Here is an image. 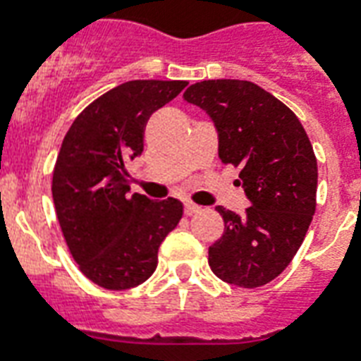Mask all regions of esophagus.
<instances>
[{"instance_id": "obj_1", "label": "esophagus", "mask_w": 361, "mask_h": 361, "mask_svg": "<svg viewBox=\"0 0 361 361\" xmlns=\"http://www.w3.org/2000/svg\"><path fill=\"white\" fill-rule=\"evenodd\" d=\"M200 209H202V208H200V206H197V204L185 202V208H183V212H185V215H189V217H191V215L198 214Z\"/></svg>"}]
</instances>
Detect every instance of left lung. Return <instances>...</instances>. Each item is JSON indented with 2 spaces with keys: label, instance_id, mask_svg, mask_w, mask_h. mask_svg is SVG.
Segmentation results:
<instances>
[{
  "label": "left lung",
  "instance_id": "8db88e82",
  "mask_svg": "<svg viewBox=\"0 0 361 361\" xmlns=\"http://www.w3.org/2000/svg\"><path fill=\"white\" fill-rule=\"evenodd\" d=\"M212 118L219 159L240 166L251 208L217 206L225 232L208 251L219 279L257 288L285 271L317 208V157L303 125L286 104L247 80H204L183 93Z\"/></svg>",
  "mask_w": 361,
  "mask_h": 361
}]
</instances>
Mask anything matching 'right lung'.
<instances>
[{
    "label": "right lung",
    "mask_w": 361,
    "mask_h": 361,
    "mask_svg": "<svg viewBox=\"0 0 361 361\" xmlns=\"http://www.w3.org/2000/svg\"><path fill=\"white\" fill-rule=\"evenodd\" d=\"M185 80H130L82 110L63 138L52 198L71 255L87 279L109 290L140 285L157 268V251L183 215L176 198L129 195L125 161L144 149L155 110Z\"/></svg>",
    "instance_id": "right-lung-1"
}]
</instances>
